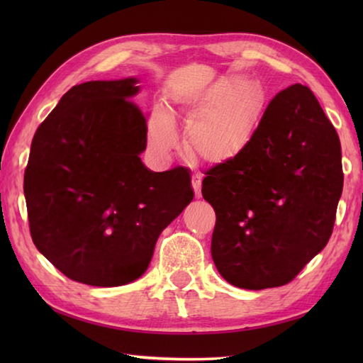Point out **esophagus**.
<instances>
[{"instance_id": "obj_1", "label": "esophagus", "mask_w": 363, "mask_h": 363, "mask_svg": "<svg viewBox=\"0 0 363 363\" xmlns=\"http://www.w3.org/2000/svg\"><path fill=\"white\" fill-rule=\"evenodd\" d=\"M191 187L195 190V195L199 198L201 196V176L194 174L191 176Z\"/></svg>"}]
</instances>
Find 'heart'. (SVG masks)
<instances>
[{"mask_svg": "<svg viewBox=\"0 0 363 363\" xmlns=\"http://www.w3.org/2000/svg\"><path fill=\"white\" fill-rule=\"evenodd\" d=\"M265 104L259 84L234 78L186 103L189 150L209 164H225L248 148L256 134ZM148 142L159 156L167 157L179 137L172 115L159 107L148 123Z\"/></svg>", "mask_w": 363, "mask_h": 363, "instance_id": "heart-1", "label": "heart"}]
</instances>
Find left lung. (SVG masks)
I'll use <instances>...</instances> for the list:
<instances>
[{
	"label": "left lung",
	"mask_w": 363,
	"mask_h": 363,
	"mask_svg": "<svg viewBox=\"0 0 363 363\" xmlns=\"http://www.w3.org/2000/svg\"><path fill=\"white\" fill-rule=\"evenodd\" d=\"M212 259L235 287L289 284L325 248L343 190L337 130L301 84L279 91L240 156L211 168Z\"/></svg>",
	"instance_id": "obj_1"
}]
</instances>
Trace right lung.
<instances>
[{
  "mask_svg": "<svg viewBox=\"0 0 363 363\" xmlns=\"http://www.w3.org/2000/svg\"><path fill=\"white\" fill-rule=\"evenodd\" d=\"M137 82L72 87L30 143L23 189L33 242L59 272L95 287L138 279L162 230L194 199L187 168L143 165Z\"/></svg>",
  "mask_w": 363,
  "mask_h": 363,
  "instance_id": "1",
  "label": "right lung"
}]
</instances>
